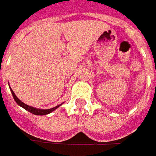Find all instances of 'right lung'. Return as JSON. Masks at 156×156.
I'll return each mask as SVG.
<instances>
[{"label": "right lung", "mask_w": 156, "mask_h": 156, "mask_svg": "<svg viewBox=\"0 0 156 156\" xmlns=\"http://www.w3.org/2000/svg\"><path fill=\"white\" fill-rule=\"evenodd\" d=\"M10 90H11V93H12V97H13V99H14V100L16 101V103H17L18 105H20L21 107H23L25 110H27V111H28V112H30L31 113H32V114H35V115H40V116H42V115H46V114H49V113H51V112H52L53 111H55V110L56 109V108H58L60 105H56V106H55V107H53V108H51V109H46V110H44V109H37V108H35V107H32V106H31V105H27V104H25V103H23L21 100H19L17 98V96L15 95V94L13 93V91L11 89V87H10Z\"/></svg>", "instance_id": "1"}]
</instances>
